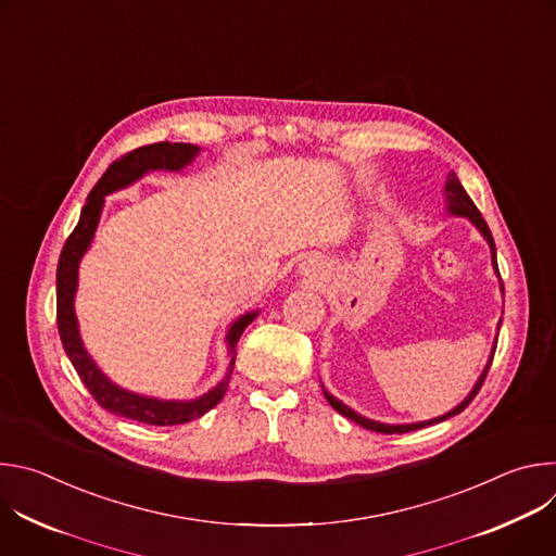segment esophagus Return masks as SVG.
Wrapping results in <instances>:
<instances>
[{"label": "esophagus", "instance_id": "obj_1", "mask_svg": "<svg viewBox=\"0 0 556 556\" xmlns=\"http://www.w3.org/2000/svg\"><path fill=\"white\" fill-rule=\"evenodd\" d=\"M299 273L307 279V281H319V279H324V264H319L316 260H305V262H301V266H299Z\"/></svg>", "mask_w": 556, "mask_h": 556}]
</instances>
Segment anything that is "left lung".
<instances>
[{"label": "left lung", "instance_id": "obj_1", "mask_svg": "<svg viewBox=\"0 0 556 556\" xmlns=\"http://www.w3.org/2000/svg\"><path fill=\"white\" fill-rule=\"evenodd\" d=\"M444 198H446V211L451 213V215H457V217H468L472 224H475V228H478L482 235H484V240L489 242V247H491V255H493V268H495V273H497V277H500V268H497V251H495V242H493V235H491V228H489V224H486V219L482 217V213L478 211V206L472 204V200L468 198V193L464 191V187H462V182L457 180V176L451 172L448 174V178H446V187H444ZM500 288H502V292H504V283H502V277H500ZM497 328H502V321H500V326ZM495 348H497V339H495V345H493V352H491V358H489V363H486V367H484V371H482V376L478 378V382H475V387L470 389V393L466 395V399L455 407V409H451L448 414H444V416H440V418H433V420H425V422H412V425H384V422H376V420H369V418H365V416H361V414H356L354 409H350L345 403H341L339 399H334L332 393H328L326 389H324V393H326V399H328V403L341 414V416H345V418H350L352 422H356V425H361V427H365V429H369V431H376V433H407V431H416V429H422V427H429V425H435V422H442V420H446V418H453V416H457V414H462L468 405H470V401L475 399V395H478V391L482 389V384H484V378H486V374H489V369H491V363H493V356H495Z\"/></svg>", "mask_w": 556, "mask_h": 556}]
</instances>
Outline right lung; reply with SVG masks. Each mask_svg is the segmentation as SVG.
Wrapping results in <instances>:
<instances>
[{
  "label": "right lung",
  "mask_w": 556,
  "mask_h": 556,
  "mask_svg": "<svg viewBox=\"0 0 556 556\" xmlns=\"http://www.w3.org/2000/svg\"><path fill=\"white\" fill-rule=\"evenodd\" d=\"M200 153V147L189 144V142H153L138 147L129 153H125L118 161H114L103 178L97 182V187L90 191L88 202L81 211V217H78V224L70 232V237L63 244L59 266H56V326H59V337L63 343V350L74 365L78 378L88 387V391L94 395V401L108 409L110 414L138 420L144 425L153 427H174V425H185L191 422L200 416H204L208 409H213L226 393L232 365H235V348L244 330L255 321V312H247L237 319L228 332H226V343H228V371L224 380H219L211 391L195 401H161V399H151V395H140L134 391H127L118 384H114L90 358V354L84 348L81 334H78V324H76V314H74V294L78 286V264H81V257L92 244L94 230L101 219V211L105 204V195L125 189L140 180L144 174L155 172V169H165V172H180L187 165H191L193 157Z\"/></svg>",
  "instance_id": "add662e5"
}]
</instances>
